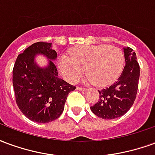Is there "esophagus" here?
I'll return each instance as SVG.
<instances>
[{
	"instance_id": "esophagus-1",
	"label": "esophagus",
	"mask_w": 155,
	"mask_h": 155,
	"mask_svg": "<svg viewBox=\"0 0 155 155\" xmlns=\"http://www.w3.org/2000/svg\"><path fill=\"white\" fill-rule=\"evenodd\" d=\"M76 89H77L78 91H86V89H85V88L81 87V86H77V88H76Z\"/></svg>"
}]
</instances>
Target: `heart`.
<instances>
[{"label": "heart", "instance_id": "1", "mask_svg": "<svg viewBox=\"0 0 155 155\" xmlns=\"http://www.w3.org/2000/svg\"><path fill=\"white\" fill-rule=\"evenodd\" d=\"M71 58L62 55L58 66L62 76L70 83L77 82L84 73L98 86L113 83L123 70L124 53L120 48L108 45H82L70 51Z\"/></svg>", "mask_w": 155, "mask_h": 155}]
</instances>
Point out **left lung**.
Returning <instances> with one entry per match:
<instances>
[{
    "instance_id": "left-lung-1",
    "label": "left lung",
    "mask_w": 155,
    "mask_h": 155,
    "mask_svg": "<svg viewBox=\"0 0 155 155\" xmlns=\"http://www.w3.org/2000/svg\"><path fill=\"white\" fill-rule=\"evenodd\" d=\"M125 65L119 79L110 86L99 91L100 98L91 106L95 115L104 120H113L127 113L136 98L140 65L133 49L124 48Z\"/></svg>"
}]
</instances>
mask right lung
<instances>
[{"instance_id": "obj_1", "label": "right lung", "mask_w": 155, "mask_h": 155, "mask_svg": "<svg viewBox=\"0 0 155 155\" xmlns=\"http://www.w3.org/2000/svg\"><path fill=\"white\" fill-rule=\"evenodd\" d=\"M42 54L49 59L45 68H39L34 60ZM57 57L51 43L36 42L17 56L13 68L12 83L17 106L26 118L37 123H49L61 116L71 91L75 90L58 76L52 61Z\"/></svg>"}]
</instances>
